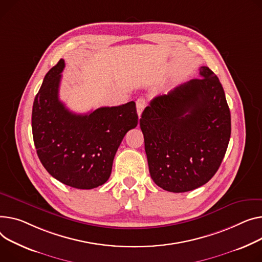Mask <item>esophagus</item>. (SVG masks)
<instances>
[{"label":"esophagus","instance_id":"esophagus-1","mask_svg":"<svg viewBox=\"0 0 262 262\" xmlns=\"http://www.w3.org/2000/svg\"><path fill=\"white\" fill-rule=\"evenodd\" d=\"M136 106H137V114H138L139 118H141V115H142V113H143V111H144V108L146 106L145 100L142 99V98L138 99L137 102H136Z\"/></svg>","mask_w":262,"mask_h":262}]
</instances>
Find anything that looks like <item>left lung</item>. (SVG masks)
Segmentation results:
<instances>
[{
  "instance_id": "1",
  "label": "left lung",
  "mask_w": 262,
  "mask_h": 262,
  "mask_svg": "<svg viewBox=\"0 0 262 262\" xmlns=\"http://www.w3.org/2000/svg\"><path fill=\"white\" fill-rule=\"evenodd\" d=\"M200 78L156 97L140 118L150 177L172 193L193 190L218 170L231 138L223 87L206 66Z\"/></svg>"
}]
</instances>
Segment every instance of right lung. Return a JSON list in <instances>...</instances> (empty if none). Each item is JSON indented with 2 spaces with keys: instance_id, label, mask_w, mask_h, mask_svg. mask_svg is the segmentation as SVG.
Segmentation results:
<instances>
[{
  "instance_id": "add662e5",
  "label": "right lung",
  "mask_w": 262,
  "mask_h": 262,
  "mask_svg": "<svg viewBox=\"0 0 262 262\" xmlns=\"http://www.w3.org/2000/svg\"><path fill=\"white\" fill-rule=\"evenodd\" d=\"M64 66L61 59L50 69L34 98L33 142L52 177L68 186L91 189L108 180L118 147L137 126L136 103L100 107L85 115L71 112L59 99Z\"/></svg>"
}]
</instances>
